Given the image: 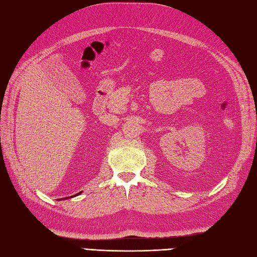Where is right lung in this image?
Here are the masks:
<instances>
[{
	"instance_id": "obj_1",
	"label": "right lung",
	"mask_w": 257,
	"mask_h": 257,
	"mask_svg": "<svg viewBox=\"0 0 257 257\" xmlns=\"http://www.w3.org/2000/svg\"><path fill=\"white\" fill-rule=\"evenodd\" d=\"M79 193H81V191H80V192H78V193H77V195H74V196H70V197H67V198H72V197H76V196H78V195H79ZM67 198H66V199H67ZM62 199H65V198H62Z\"/></svg>"
}]
</instances>
